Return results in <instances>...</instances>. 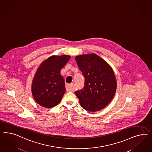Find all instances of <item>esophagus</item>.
<instances>
[{"mask_svg": "<svg viewBox=\"0 0 152 152\" xmlns=\"http://www.w3.org/2000/svg\"><path fill=\"white\" fill-rule=\"evenodd\" d=\"M66 90L69 91H74V87H73V83L71 84H66Z\"/></svg>", "mask_w": 152, "mask_h": 152, "instance_id": "esophagus-1", "label": "esophagus"}]
</instances>
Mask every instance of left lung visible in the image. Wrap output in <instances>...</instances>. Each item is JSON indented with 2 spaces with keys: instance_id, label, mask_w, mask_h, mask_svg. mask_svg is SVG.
Wrapping results in <instances>:
<instances>
[{
  "instance_id": "1",
  "label": "left lung",
  "mask_w": 152,
  "mask_h": 152,
  "mask_svg": "<svg viewBox=\"0 0 152 152\" xmlns=\"http://www.w3.org/2000/svg\"><path fill=\"white\" fill-rule=\"evenodd\" d=\"M75 60L85 79V86L75 92L81 106L95 112L105 107L115 95L117 83L110 66L95 53L76 56Z\"/></svg>"
}]
</instances>
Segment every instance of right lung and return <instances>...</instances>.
I'll return each mask as SVG.
<instances>
[{"mask_svg": "<svg viewBox=\"0 0 152 152\" xmlns=\"http://www.w3.org/2000/svg\"><path fill=\"white\" fill-rule=\"evenodd\" d=\"M70 56H51L38 68L32 83L33 96L44 107L52 108L60 103L66 91L62 69L69 61Z\"/></svg>", "mask_w": 152, "mask_h": 152, "instance_id": "obj_1", "label": "right lung"}]
</instances>
